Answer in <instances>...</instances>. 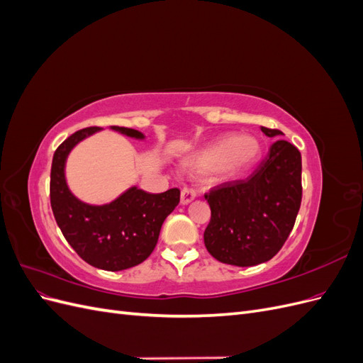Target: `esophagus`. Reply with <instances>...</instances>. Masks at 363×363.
<instances>
[{
	"mask_svg": "<svg viewBox=\"0 0 363 363\" xmlns=\"http://www.w3.org/2000/svg\"><path fill=\"white\" fill-rule=\"evenodd\" d=\"M196 196V192L191 188H183L182 195H180V203L182 204H189Z\"/></svg>",
	"mask_w": 363,
	"mask_h": 363,
	"instance_id": "34e87169",
	"label": "esophagus"
}]
</instances>
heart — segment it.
I'll return each instance as SVG.
<instances>
[{
	"instance_id": "heart-1",
	"label": "heart",
	"mask_w": 363,
	"mask_h": 363,
	"mask_svg": "<svg viewBox=\"0 0 363 363\" xmlns=\"http://www.w3.org/2000/svg\"><path fill=\"white\" fill-rule=\"evenodd\" d=\"M260 155L262 144L256 136L224 135L200 152H196L188 164L199 171L224 168L228 172H239L252 167L259 160Z\"/></svg>"
}]
</instances>
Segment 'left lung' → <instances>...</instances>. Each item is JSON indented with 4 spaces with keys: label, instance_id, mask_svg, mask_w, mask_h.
<instances>
[{
    "label": "left lung",
    "instance_id": "obj_1",
    "mask_svg": "<svg viewBox=\"0 0 363 363\" xmlns=\"http://www.w3.org/2000/svg\"><path fill=\"white\" fill-rule=\"evenodd\" d=\"M268 138L283 133L260 127ZM301 155L288 140H276L245 180L215 186L204 199L211 223L204 245L223 263L255 267L277 255L292 232L301 204Z\"/></svg>",
    "mask_w": 363,
    "mask_h": 363
}]
</instances>
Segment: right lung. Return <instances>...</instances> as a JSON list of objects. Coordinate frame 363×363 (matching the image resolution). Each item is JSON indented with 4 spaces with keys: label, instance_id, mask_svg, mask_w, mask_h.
<instances>
[{
    "label": "right lung",
    "instance_id": "1",
    "mask_svg": "<svg viewBox=\"0 0 363 363\" xmlns=\"http://www.w3.org/2000/svg\"><path fill=\"white\" fill-rule=\"evenodd\" d=\"M100 127L75 131L63 140L52 156L50 200L56 223L65 239L89 265L106 271H123L144 262L155 250L162 224L180 201V191L148 194L130 188L115 201L91 206L71 194L65 179L69 151ZM125 136L144 139L138 130L112 127Z\"/></svg>",
    "mask_w": 363,
    "mask_h": 363
}]
</instances>
